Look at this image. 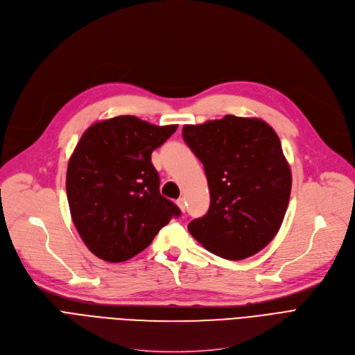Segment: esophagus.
I'll return each instance as SVG.
<instances>
[{"label": "esophagus", "mask_w": 355, "mask_h": 355, "mask_svg": "<svg viewBox=\"0 0 355 355\" xmlns=\"http://www.w3.org/2000/svg\"><path fill=\"white\" fill-rule=\"evenodd\" d=\"M177 205L180 207V209H181L182 212H185V208H187V207H185V198H178V200H177Z\"/></svg>", "instance_id": "esophagus-1"}]
</instances>
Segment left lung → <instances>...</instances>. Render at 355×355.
Masks as SVG:
<instances>
[{"instance_id":"left-lung-1","label":"left lung","mask_w":355,"mask_h":355,"mask_svg":"<svg viewBox=\"0 0 355 355\" xmlns=\"http://www.w3.org/2000/svg\"><path fill=\"white\" fill-rule=\"evenodd\" d=\"M182 138L202 162L208 212L188 231L209 252L244 259L275 237L291 194V170L275 131L259 118L184 125Z\"/></svg>"}]
</instances>
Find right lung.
Segmentation results:
<instances>
[{
    "mask_svg": "<svg viewBox=\"0 0 355 355\" xmlns=\"http://www.w3.org/2000/svg\"><path fill=\"white\" fill-rule=\"evenodd\" d=\"M177 127L120 115L92 124L80 138L68 161L67 198L81 240L104 261H127L180 217V208L159 194L151 162Z\"/></svg>",
    "mask_w": 355,
    "mask_h": 355,
    "instance_id": "1",
    "label": "right lung"
}]
</instances>
